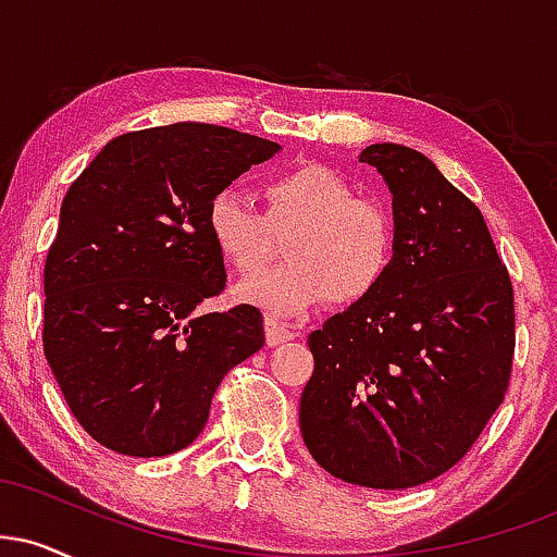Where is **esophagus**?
Returning a JSON list of instances; mask_svg holds the SVG:
<instances>
[{
	"instance_id": "34e87169",
	"label": "esophagus",
	"mask_w": 557,
	"mask_h": 557,
	"mask_svg": "<svg viewBox=\"0 0 557 557\" xmlns=\"http://www.w3.org/2000/svg\"><path fill=\"white\" fill-rule=\"evenodd\" d=\"M264 332H267V345H280L296 337V330H290L285 322H280V319L274 317L264 319Z\"/></svg>"
}]
</instances>
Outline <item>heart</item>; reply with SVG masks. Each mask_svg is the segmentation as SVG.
<instances>
[{"label":"heart","mask_w":557,"mask_h":557,"mask_svg":"<svg viewBox=\"0 0 557 557\" xmlns=\"http://www.w3.org/2000/svg\"><path fill=\"white\" fill-rule=\"evenodd\" d=\"M264 214L238 190L209 198L203 225L222 259L238 272H257L274 251V233H287L290 261L238 285V298L274 317H300L332 298L359 304L387 277L395 259V220L382 201L356 196L337 170L300 162L264 181Z\"/></svg>","instance_id":"obj_1"}]
</instances>
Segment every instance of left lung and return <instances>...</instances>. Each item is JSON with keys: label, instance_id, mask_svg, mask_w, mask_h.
Segmentation results:
<instances>
[{"label": "left lung", "instance_id": "obj_1", "mask_svg": "<svg viewBox=\"0 0 557 557\" xmlns=\"http://www.w3.org/2000/svg\"><path fill=\"white\" fill-rule=\"evenodd\" d=\"M393 194L395 259L369 298L309 335L311 458L343 482L406 490L453 469L510 385L513 285L471 198L419 151L372 144Z\"/></svg>", "mask_w": 557, "mask_h": 557}]
</instances>
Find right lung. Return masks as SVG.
Returning <instances> with one entry per match:
<instances>
[{
  "mask_svg": "<svg viewBox=\"0 0 557 557\" xmlns=\"http://www.w3.org/2000/svg\"><path fill=\"white\" fill-rule=\"evenodd\" d=\"M280 146L207 123L123 133L67 188L44 264V356L99 445L170 456L201 434L225 374L264 345L240 304L194 317L225 290L207 203Z\"/></svg>",
  "mask_w": 557,
  "mask_h": 557,
  "instance_id": "right-lung-1",
  "label": "right lung"
}]
</instances>
